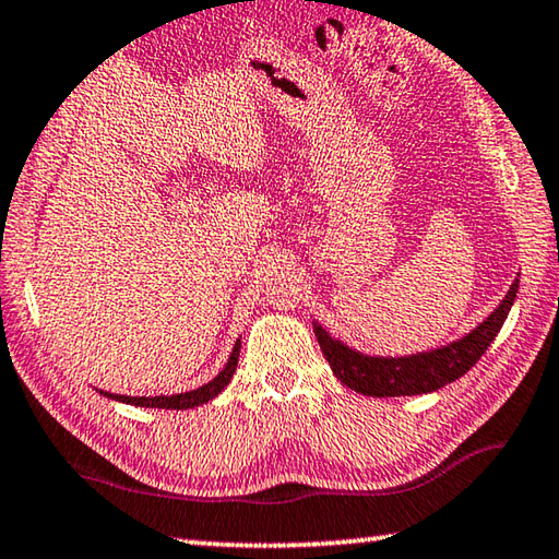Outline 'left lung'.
Instances as JSON below:
<instances>
[{
  "label": "left lung",
  "mask_w": 559,
  "mask_h": 559,
  "mask_svg": "<svg viewBox=\"0 0 559 559\" xmlns=\"http://www.w3.org/2000/svg\"><path fill=\"white\" fill-rule=\"evenodd\" d=\"M520 286V273L510 283L506 298L498 302V308L484 323L466 333L463 337L451 340L447 345L433 349H421L412 355H367L362 349L343 343L333 337L328 328L313 320V333L318 345L323 349L330 370L340 382L357 394L367 396H414L429 394L441 386L456 382L466 374L480 355L493 343L496 335L503 328L506 318L513 308Z\"/></svg>",
  "instance_id": "8db88e82"
}]
</instances>
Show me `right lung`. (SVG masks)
I'll list each match as a JSON object with an SVG mask.
<instances>
[{"label":"right lung","instance_id":"obj_1","mask_svg":"<svg viewBox=\"0 0 559 559\" xmlns=\"http://www.w3.org/2000/svg\"><path fill=\"white\" fill-rule=\"evenodd\" d=\"M239 349H241V337L234 343V349L229 359H226V365L222 367V372L214 377L202 386H197V390H189V392H179V394H159V396H128V394H110V392H103L98 390L103 396H108V400H116L122 404H132V406H147V409H194V406L212 402L214 396H219L224 392V386L231 382V377L236 372V365H239Z\"/></svg>","mask_w":559,"mask_h":559}]
</instances>
